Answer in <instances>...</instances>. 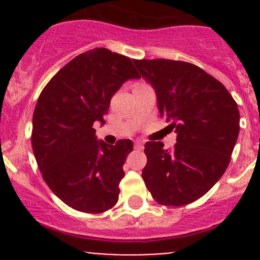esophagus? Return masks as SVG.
<instances>
[{
	"instance_id": "34e87169",
	"label": "esophagus",
	"mask_w": 260,
	"mask_h": 260,
	"mask_svg": "<svg viewBox=\"0 0 260 260\" xmlns=\"http://www.w3.org/2000/svg\"><path fill=\"white\" fill-rule=\"evenodd\" d=\"M134 148H136L137 150L143 149V142H140V140H136V142H134Z\"/></svg>"
}]
</instances>
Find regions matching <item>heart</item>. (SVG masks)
<instances>
[{"label": "heart", "instance_id": "obj_1", "mask_svg": "<svg viewBox=\"0 0 260 260\" xmlns=\"http://www.w3.org/2000/svg\"><path fill=\"white\" fill-rule=\"evenodd\" d=\"M139 85H140V84H139ZM137 86H138V85H137Z\"/></svg>", "mask_w": 260, "mask_h": 260}]
</instances>
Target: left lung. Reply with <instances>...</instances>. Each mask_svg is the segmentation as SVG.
Masks as SVG:
<instances>
[{
  "label": "left lung",
  "instance_id": "obj_1",
  "mask_svg": "<svg viewBox=\"0 0 260 260\" xmlns=\"http://www.w3.org/2000/svg\"><path fill=\"white\" fill-rule=\"evenodd\" d=\"M156 92L161 117L177 133L174 148L145 143L142 177L161 205L199 199L221 178L240 133V112L219 80L198 66L172 59H134Z\"/></svg>",
  "mask_w": 260,
  "mask_h": 260
}]
</instances>
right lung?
<instances>
[{"mask_svg":"<svg viewBox=\"0 0 260 260\" xmlns=\"http://www.w3.org/2000/svg\"><path fill=\"white\" fill-rule=\"evenodd\" d=\"M138 78L131 58L100 47L74 57L41 91L32 115V151L44 181L68 207L100 214L117 203L133 143L107 145L92 124L105 123L113 94Z\"/></svg>","mask_w":260,"mask_h":260,"instance_id":"right-lung-1","label":"right lung"}]
</instances>
